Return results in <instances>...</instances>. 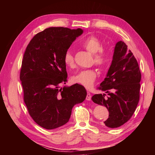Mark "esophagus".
Segmentation results:
<instances>
[{"label":"esophagus","mask_w":155,"mask_h":155,"mask_svg":"<svg viewBox=\"0 0 155 155\" xmlns=\"http://www.w3.org/2000/svg\"><path fill=\"white\" fill-rule=\"evenodd\" d=\"M91 94L89 92H87V97H86V100H88V101H91Z\"/></svg>","instance_id":"obj_1"}]
</instances>
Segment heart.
<instances>
[{
    "instance_id": "obj_1",
    "label": "heart",
    "mask_w": 155,
    "mask_h": 155,
    "mask_svg": "<svg viewBox=\"0 0 155 155\" xmlns=\"http://www.w3.org/2000/svg\"><path fill=\"white\" fill-rule=\"evenodd\" d=\"M83 47L94 55V61L96 64L104 67L107 64L109 57L108 54L102 50V45L100 41L94 36L87 37L82 42ZM64 64L69 67L74 64V59L72 54L70 50L66 51L63 57ZM96 72L93 69L83 70L79 72L72 77V81L79 84L86 88H91L94 83L96 79Z\"/></svg>"
}]
</instances>
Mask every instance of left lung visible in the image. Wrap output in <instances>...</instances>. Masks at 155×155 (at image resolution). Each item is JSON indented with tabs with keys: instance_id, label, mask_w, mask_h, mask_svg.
Returning <instances> with one entry per match:
<instances>
[{
	"instance_id": "1",
	"label": "left lung",
	"mask_w": 155,
	"mask_h": 155,
	"mask_svg": "<svg viewBox=\"0 0 155 155\" xmlns=\"http://www.w3.org/2000/svg\"><path fill=\"white\" fill-rule=\"evenodd\" d=\"M141 73L137 59L124 42L116 43L110 66L99 89L108 93L92 97L95 104L105 106L109 118L104 124L117 128L130 120L139 101Z\"/></svg>"
}]
</instances>
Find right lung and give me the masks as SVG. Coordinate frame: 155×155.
<instances>
[{
  "label": "right lung",
  "instance_id": "add662e5",
  "mask_svg": "<svg viewBox=\"0 0 155 155\" xmlns=\"http://www.w3.org/2000/svg\"><path fill=\"white\" fill-rule=\"evenodd\" d=\"M83 32L50 27L36 34L26 47L20 74L24 101L32 119L46 129L66 124L73 107L86 98L81 85L59 87L67 79L64 55Z\"/></svg>",
  "mask_w": 155,
  "mask_h": 155
}]
</instances>
